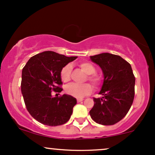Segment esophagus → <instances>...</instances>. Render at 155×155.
<instances>
[{"mask_svg": "<svg viewBox=\"0 0 155 155\" xmlns=\"http://www.w3.org/2000/svg\"><path fill=\"white\" fill-rule=\"evenodd\" d=\"M83 101V98H78L77 99L78 102H81V101Z\"/></svg>", "mask_w": 155, "mask_h": 155, "instance_id": "esophagus-1", "label": "esophagus"}]
</instances>
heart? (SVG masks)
Listing matches in <instances>:
<instances>
[{
    "label": "heart",
    "instance_id": "b5f03b06",
    "mask_svg": "<svg viewBox=\"0 0 155 155\" xmlns=\"http://www.w3.org/2000/svg\"><path fill=\"white\" fill-rule=\"evenodd\" d=\"M79 66L81 70L87 74V80L91 81L94 86H97L100 84L101 78L99 76L94 74L95 68L92 64L87 62H82L79 64ZM71 69L70 64H67L62 68L60 72V77L63 82H68L70 81ZM65 92L74 98H81L92 92V87L88 83H71L66 86Z\"/></svg>",
    "mask_w": 155,
    "mask_h": 155
}]
</instances>
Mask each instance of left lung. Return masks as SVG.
<instances>
[{
  "instance_id": "left-lung-1",
  "label": "left lung",
  "mask_w": 155,
  "mask_h": 155,
  "mask_svg": "<svg viewBox=\"0 0 155 155\" xmlns=\"http://www.w3.org/2000/svg\"><path fill=\"white\" fill-rule=\"evenodd\" d=\"M100 67L104 82L90 115L97 124L114 125L127 114L134 98L135 78L131 64L118 55L110 53L90 56Z\"/></svg>"
}]
</instances>
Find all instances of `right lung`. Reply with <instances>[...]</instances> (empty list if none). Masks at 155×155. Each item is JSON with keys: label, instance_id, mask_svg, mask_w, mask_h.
Segmentation results:
<instances>
[{"label": "right lung", "instance_id": "obj_1", "mask_svg": "<svg viewBox=\"0 0 155 155\" xmlns=\"http://www.w3.org/2000/svg\"><path fill=\"white\" fill-rule=\"evenodd\" d=\"M78 57H66L52 51H45L28 60L22 70L21 93L28 111L34 119L45 125L56 127L65 124L77 104L68 94L54 97L51 91L60 93L63 67Z\"/></svg>", "mask_w": 155, "mask_h": 155}]
</instances>
